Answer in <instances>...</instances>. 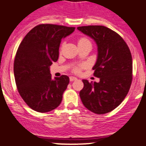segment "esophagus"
<instances>
[{"mask_svg": "<svg viewBox=\"0 0 146 146\" xmlns=\"http://www.w3.org/2000/svg\"><path fill=\"white\" fill-rule=\"evenodd\" d=\"M77 79L76 77H74V76H70V82H73V81H75V80H76Z\"/></svg>", "mask_w": 146, "mask_h": 146, "instance_id": "obj_1", "label": "esophagus"}]
</instances>
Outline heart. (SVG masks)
<instances>
[{
  "instance_id": "heart-1",
  "label": "heart",
  "mask_w": 146,
  "mask_h": 146,
  "mask_svg": "<svg viewBox=\"0 0 146 146\" xmlns=\"http://www.w3.org/2000/svg\"><path fill=\"white\" fill-rule=\"evenodd\" d=\"M86 43H90L89 42V40L88 38L85 37H82V38H80L79 39H78V45H80V44H86ZM86 66V65L84 64H81V65H77V66H75L73 67V73H80L82 70V69H83Z\"/></svg>"
}]
</instances>
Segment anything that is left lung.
Instances as JSON below:
<instances>
[{
    "instance_id": "1",
    "label": "left lung",
    "mask_w": 146,
    "mask_h": 146,
    "mask_svg": "<svg viewBox=\"0 0 146 146\" xmlns=\"http://www.w3.org/2000/svg\"><path fill=\"white\" fill-rule=\"evenodd\" d=\"M77 29L96 41L98 52L92 70L100 82L82 80L84 87L80 92L82 104L97 114L111 112L123 101L131 86V52L122 37L108 27L88 26Z\"/></svg>"
}]
</instances>
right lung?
<instances>
[{
    "label": "right lung",
    "mask_w": 146,
    "mask_h": 146,
    "mask_svg": "<svg viewBox=\"0 0 146 146\" xmlns=\"http://www.w3.org/2000/svg\"><path fill=\"white\" fill-rule=\"evenodd\" d=\"M75 27L40 24L31 29L17 49L13 63L15 82L19 95L30 108L45 113L61 103L70 79H51L49 66L59 57L61 39Z\"/></svg>",
    "instance_id": "1"
}]
</instances>
